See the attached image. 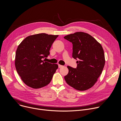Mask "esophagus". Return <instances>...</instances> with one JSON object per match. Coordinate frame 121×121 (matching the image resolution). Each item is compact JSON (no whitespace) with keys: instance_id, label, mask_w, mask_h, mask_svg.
I'll use <instances>...</instances> for the list:
<instances>
[{"instance_id":"1","label":"esophagus","mask_w":121,"mask_h":121,"mask_svg":"<svg viewBox=\"0 0 121 121\" xmlns=\"http://www.w3.org/2000/svg\"><path fill=\"white\" fill-rule=\"evenodd\" d=\"M63 66V65H58V67H59V68H61V67H62Z\"/></svg>"}]
</instances>
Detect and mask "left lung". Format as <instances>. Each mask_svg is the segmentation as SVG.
<instances>
[{"label": "left lung", "instance_id": "1", "mask_svg": "<svg viewBox=\"0 0 121 121\" xmlns=\"http://www.w3.org/2000/svg\"><path fill=\"white\" fill-rule=\"evenodd\" d=\"M64 38L73 44L72 57L78 59L76 68L67 66L66 82L75 89L84 91L94 86L104 66L105 60L101 45L92 36L77 32Z\"/></svg>", "mask_w": 121, "mask_h": 121}]
</instances>
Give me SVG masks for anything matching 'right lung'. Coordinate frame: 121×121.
Masks as SVG:
<instances>
[{"instance_id": "1", "label": "right lung", "mask_w": 121, "mask_h": 121, "mask_svg": "<svg viewBox=\"0 0 121 121\" xmlns=\"http://www.w3.org/2000/svg\"><path fill=\"white\" fill-rule=\"evenodd\" d=\"M58 35L39 33L27 37L19 45L15 65L23 82L33 89L45 87L51 82L58 67L43 60L50 55L51 47Z\"/></svg>"}]
</instances>
